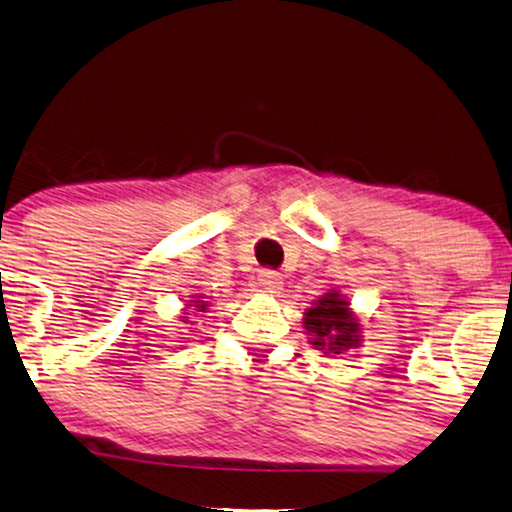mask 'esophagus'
Here are the masks:
<instances>
[{
	"instance_id": "esophagus-1",
	"label": "esophagus",
	"mask_w": 512,
	"mask_h": 512,
	"mask_svg": "<svg viewBox=\"0 0 512 512\" xmlns=\"http://www.w3.org/2000/svg\"><path fill=\"white\" fill-rule=\"evenodd\" d=\"M257 281H260L262 290L274 292V295H276V292H281V288H283V278L274 269H262L260 274H257Z\"/></svg>"
}]
</instances>
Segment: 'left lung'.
Segmentation results:
<instances>
[{
  "mask_svg": "<svg viewBox=\"0 0 512 512\" xmlns=\"http://www.w3.org/2000/svg\"><path fill=\"white\" fill-rule=\"evenodd\" d=\"M304 316L306 332L313 335L311 344L323 353H342L358 346L360 325L351 316L349 304L337 292H327L318 302H313V309H306Z\"/></svg>",
  "mask_w": 512,
  "mask_h": 512,
  "instance_id": "left-lung-1",
  "label": "left lung"
}]
</instances>
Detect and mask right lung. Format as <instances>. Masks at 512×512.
I'll use <instances>...</instances> for the list:
<instances>
[{
    "mask_svg": "<svg viewBox=\"0 0 512 512\" xmlns=\"http://www.w3.org/2000/svg\"><path fill=\"white\" fill-rule=\"evenodd\" d=\"M189 306H192V304H189ZM194 306H196V309H201V311H203V309H206V306H208V304H201V302H196Z\"/></svg>",
    "mask_w": 512,
    "mask_h": 512,
    "instance_id": "right-lung-1",
    "label": "right lung"
}]
</instances>
